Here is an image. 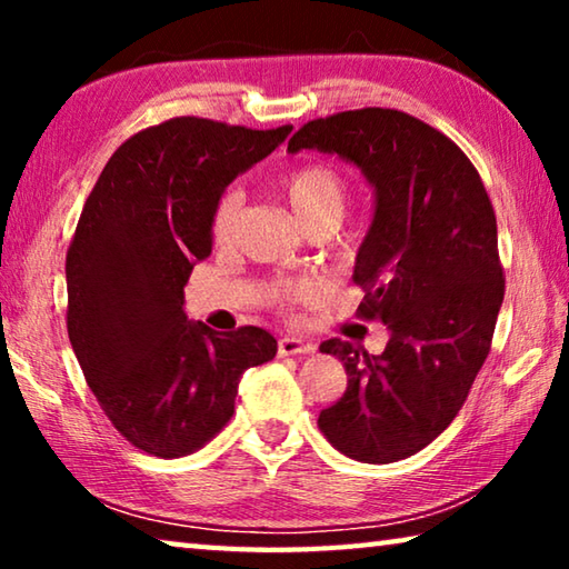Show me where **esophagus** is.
Listing matches in <instances>:
<instances>
[{
  "label": "esophagus",
  "instance_id": "1",
  "mask_svg": "<svg viewBox=\"0 0 569 569\" xmlns=\"http://www.w3.org/2000/svg\"><path fill=\"white\" fill-rule=\"evenodd\" d=\"M306 353H313L311 343L293 339V336H283V339H278V356H306Z\"/></svg>",
  "mask_w": 569,
  "mask_h": 569
}]
</instances>
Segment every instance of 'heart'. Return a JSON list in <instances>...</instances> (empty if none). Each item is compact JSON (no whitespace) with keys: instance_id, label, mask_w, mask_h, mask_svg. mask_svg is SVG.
<instances>
[{"instance_id":"heart-1","label":"heart","mask_w":569,"mask_h":569,"mask_svg":"<svg viewBox=\"0 0 569 569\" xmlns=\"http://www.w3.org/2000/svg\"><path fill=\"white\" fill-rule=\"evenodd\" d=\"M278 188H281L288 206L293 208L296 218L301 220V226L306 230H336L346 218V210H349V182L343 180L339 170L321 166V162H306V166L288 170L286 176L278 180ZM240 203H243V196H240L238 188H228L220 192L213 208L216 238H228L230 230H233ZM308 291H311V286L301 281L276 283L273 301L278 306H288L293 303L296 298L306 296Z\"/></svg>"}]
</instances>
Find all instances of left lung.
Here are the masks:
<instances>
[{
  "label": "left lung",
  "mask_w": 569,
  "mask_h": 569,
  "mask_svg": "<svg viewBox=\"0 0 569 569\" xmlns=\"http://www.w3.org/2000/svg\"><path fill=\"white\" fill-rule=\"evenodd\" d=\"M319 148L356 162L377 188V216L359 250L361 321L391 331L387 349L331 339L346 366L343 397L319 413L341 455L389 465L417 455L465 407L492 351L505 298L497 218L477 168L455 140L393 108L308 120L288 150Z\"/></svg>",
  "instance_id": "obj_1"
}]
</instances>
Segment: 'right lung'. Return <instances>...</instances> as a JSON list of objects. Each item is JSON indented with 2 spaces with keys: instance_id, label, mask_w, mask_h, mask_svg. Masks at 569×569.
Segmentation results:
<instances>
[{
  "instance_id": "right-lung-1",
  "label": "right lung",
  "mask_w": 569,
  "mask_h": 569,
  "mask_svg": "<svg viewBox=\"0 0 569 569\" xmlns=\"http://www.w3.org/2000/svg\"><path fill=\"white\" fill-rule=\"evenodd\" d=\"M293 124L253 130L182 114L134 132L94 182L67 248V333L112 427L146 455L186 457L236 411L248 366L278 346L258 326L190 323L182 288L213 250V208Z\"/></svg>"
}]
</instances>
